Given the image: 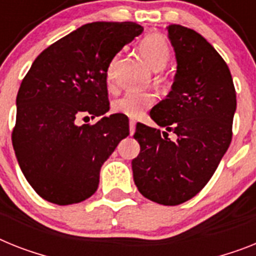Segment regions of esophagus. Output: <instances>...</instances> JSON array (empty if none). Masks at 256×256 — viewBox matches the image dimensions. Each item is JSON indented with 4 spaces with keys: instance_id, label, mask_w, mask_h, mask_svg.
Instances as JSON below:
<instances>
[{
    "instance_id": "34e87169",
    "label": "esophagus",
    "mask_w": 256,
    "mask_h": 256,
    "mask_svg": "<svg viewBox=\"0 0 256 256\" xmlns=\"http://www.w3.org/2000/svg\"><path fill=\"white\" fill-rule=\"evenodd\" d=\"M128 126H130V134H134V132H135V126H136V122L134 121V120H130V121H128Z\"/></svg>"
}]
</instances>
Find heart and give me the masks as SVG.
Listing matches in <instances>:
<instances>
[{
  "mask_svg": "<svg viewBox=\"0 0 256 256\" xmlns=\"http://www.w3.org/2000/svg\"><path fill=\"white\" fill-rule=\"evenodd\" d=\"M139 52L142 57L147 62V65L154 70H161L168 65L170 60L172 52L169 42L164 36L152 34V35L146 36L139 44ZM116 58L112 61L108 68V79L113 76V70H114ZM154 102V96L151 92H128L122 98H117L112 109L116 113L128 116V117H138L144 110H147L150 106H152Z\"/></svg>",
  "mask_w": 256,
  "mask_h": 256,
  "instance_id": "heart-1",
  "label": "heart"
}]
</instances>
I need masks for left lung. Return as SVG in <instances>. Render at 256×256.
<instances>
[{
  "mask_svg": "<svg viewBox=\"0 0 256 256\" xmlns=\"http://www.w3.org/2000/svg\"><path fill=\"white\" fill-rule=\"evenodd\" d=\"M168 35L177 74L169 95L150 116L177 139L162 138L158 128L136 124L134 138L140 152L132 164L143 196L177 206L195 196L218 169L232 142L237 100L226 62L200 34L170 24Z\"/></svg>",
  "mask_w": 256,
  "mask_h": 256,
  "instance_id": "obj_1",
  "label": "left lung"
}]
</instances>
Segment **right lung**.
<instances>
[{"label":"right lung","instance_id":"right-lung-1","mask_svg":"<svg viewBox=\"0 0 256 256\" xmlns=\"http://www.w3.org/2000/svg\"><path fill=\"white\" fill-rule=\"evenodd\" d=\"M134 22L82 26L40 53L16 96L12 147L26 180L42 199L58 206L95 194L100 169L128 135V118L109 110L106 75L124 45L140 35Z\"/></svg>","mask_w":256,"mask_h":256}]
</instances>
